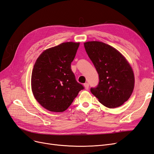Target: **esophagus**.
Returning a JSON list of instances; mask_svg holds the SVG:
<instances>
[{
  "label": "esophagus",
  "instance_id": "1",
  "mask_svg": "<svg viewBox=\"0 0 154 154\" xmlns=\"http://www.w3.org/2000/svg\"><path fill=\"white\" fill-rule=\"evenodd\" d=\"M84 87H85V88L86 90H88V87H89V85H88V83H84Z\"/></svg>",
  "mask_w": 154,
  "mask_h": 154
}]
</instances>
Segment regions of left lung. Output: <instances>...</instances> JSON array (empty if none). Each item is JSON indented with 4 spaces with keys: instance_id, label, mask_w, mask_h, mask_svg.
I'll return each mask as SVG.
<instances>
[{
    "instance_id": "left-lung-1",
    "label": "left lung",
    "mask_w": 154,
    "mask_h": 154,
    "mask_svg": "<svg viewBox=\"0 0 154 154\" xmlns=\"http://www.w3.org/2000/svg\"><path fill=\"white\" fill-rule=\"evenodd\" d=\"M84 47L99 75L98 85L91 88L92 94L108 108L122 105L134 88L130 65L118 50L103 42H87Z\"/></svg>"
}]
</instances>
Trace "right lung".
I'll use <instances>...</instances> for the list:
<instances>
[{
  "label": "right lung",
  "mask_w": 154,
  "mask_h": 154,
  "mask_svg": "<svg viewBox=\"0 0 154 154\" xmlns=\"http://www.w3.org/2000/svg\"><path fill=\"white\" fill-rule=\"evenodd\" d=\"M80 43L69 42L45 50L37 58L31 74L36 101L51 112H62L84 87L77 82L71 64Z\"/></svg>",
  "instance_id": "1"
}]
</instances>
